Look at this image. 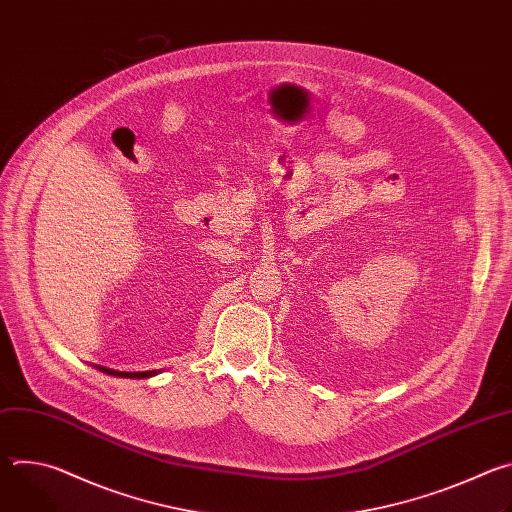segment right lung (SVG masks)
Listing matches in <instances>:
<instances>
[{"mask_svg": "<svg viewBox=\"0 0 512 512\" xmlns=\"http://www.w3.org/2000/svg\"><path fill=\"white\" fill-rule=\"evenodd\" d=\"M95 369H99L101 373H107L111 377H121V379H150L154 375H158L160 371H143V373H123V371H113V369H107V367H99V364H95Z\"/></svg>", "mask_w": 512, "mask_h": 512, "instance_id": "add662e5", "label": "right lung"}]
</instances>
